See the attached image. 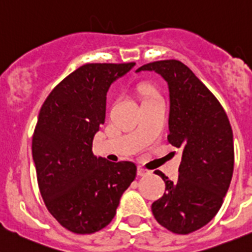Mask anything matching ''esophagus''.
I'll use <instances>...</instances> for the list:
<instances>
[{
    "mask_svg": "<svg viewBox=\"0 0 252 252\" xmlns=\"http://www.w3.org/2000/svg\"><path fill=\"white\" fill-rule=\"evenodd\" d=\"M149 173V171L147 170V169H144V168H142V166H138V169H137V174L139 176H144V175H147V174Z\"/></svg>",
    "mask_w": 252,
    "mask_h": 252,
    "instance_id": "34e87169",
    "label": "esophagus"
}]
</instances>
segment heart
<instances>
[{
	"instance_id": "b5f03b06",
	"label": "heart",
	"mask_w": 252,
	"mask_h": 252,
	"mask_svg": "<svg viewBox=\"0 0 252 252\" xmlns=\"http://www.w3.org/2000/svg\"><path fill=\"white\" fill-rule=\"evenodd\" d=\"M143 92H144V93H147V94H149V89L148 88H145V87H143ZM148 97H149V95H148Z\"/></svg>"
}]
</instances>
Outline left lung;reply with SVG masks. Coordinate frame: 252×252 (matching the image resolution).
<instances>
[{
	"label": "left lung",
	"mask_w": 252,
	"mask_h": 252,
	"mask_svg": "<svg viewBox=\"0 0 252 252\" xmlns=\"http://www.w3.org/2000/svg\"><path fill=\"white\" fill-rule=\"evenodd\" d=\"M143 70L158 73L168 84V140L183 150L176 182L155 171L165 183V192L153 203V215L171 232L190 234L211 221L229 190L234 171L231 126L219 100L184 63L158 61L137 72Z\"/></svg>",
	"instance_id": "8db88e82"
}]
</instances>
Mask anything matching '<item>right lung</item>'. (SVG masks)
<instances>
[{
    "instance_id": "1",
    "label": "right lung",
    "mask_w": 252,
    "mask_h": 252,
    "mask_svg": "<svg viewBox=\"0 0 252 252\" xmlns=\"http://www.w3.org/2000/svg\"><path fill=\"white\" fill-rule=\"evenodd\" d=\"M135 63H91L63 79L39 110L32 157L43 201L74 234H92L114 218L137 175L131 161L95 157L93 138L105 121L107 93Z\"/></svg>"
}]
</instances>
